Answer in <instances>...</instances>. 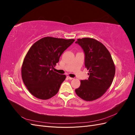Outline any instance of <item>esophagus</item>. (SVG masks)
Returning <instances> with one entry per match:
<instances>
[{
	"instance_id": "obj_1",
	"label": "esophagus",
	"mask_w": 135,
	"mask_h": 135,
	"mask_svg": "<svg viewBox=\"0 0 135 135\" xmlns=\"http://www.w3.org/2000/svg\"><path fill=\"white\" fill-rule=\"evenodd\" d=\"M67 78L68 79H70V80H72V79H73V78H71V77H70V76H67Z\"/></svg>"
}]
</instances>
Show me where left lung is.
Segmentation results:
<instances>
[{
    "label": "left lung",
    "mask_w": 135,
    "mask_h": 135,
    "mask_svg": "<svg viewBox=\"0 0 135 135\" xmlns=\"http://www.w3.org/2000/svg\"><path fill=\"white\" fill-rule=\"evenodd\" d=\"M78 43L85 54V66L89 70L88 79L80 80L75 89L81 99L91 101L99 99L111 85L115 73L112 56L104 45L89 38L78 39Z\"/></svg>",
    "instance_id": "left-lung-1"
}]
</instances>
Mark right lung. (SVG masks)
<instances>
[{
	"instance_id": "1",
	"label": "right lung",
	"mask_w": 135,
	"mask_h": 135,
	"mask_svg": "<svg viewBox=\"0 0 135 135\" xmlns=\"http://www.w3.org/2000/svg\"><path fill=\"white\" fill-rule=\"evenodd\" d=\"M75 41L44 37L30 47L23 60L21 76L24 84L32 95L47 100L56 95L66 75L54 71L62 53Z\"/></svg>"
}]
</instances>
